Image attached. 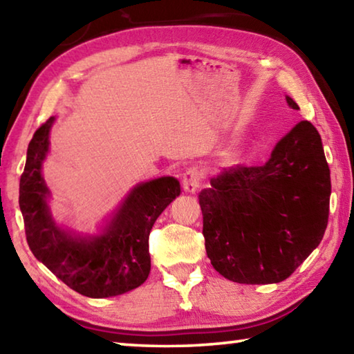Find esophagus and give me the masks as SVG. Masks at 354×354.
Masks as SVG:
<instances>
[{
	"label": "esophagus",
	"instance_id": "esophagus-1",
	"mask_svg": "<svg viewBox=\"0 0 354 354\" xmlns=\"http://www.w3.org/2000/svg\"><path fill=\"white\" fill-rule=\"evenodd\" d=\"M201 170L196 169V167H192V169L185 170L184 176H183V187L185 192H189V194H195L196 190H198L200 184H201Z\"/></svg>",
	"mask_w": 354,
	"mask_h": 354
}]
</instances>
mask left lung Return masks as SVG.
Segmentation results:
<instances>
[{
    "label": "left lung",
    "instance_id": "1",
    "mask_svg": "<svg viewBox=\"0 0 354 354\" xmlns=\"http://www.w3.org/2000/svg\"><path fill=\"white\" fill-rule=\"evenodd\" d=\"M292 109H299L286 97ZM331 178L319 131L297 123L261 167H231L198 195L207 257L241 284L281 283L319 247Z\"/></svg>",
    "mask_w": 354,
    "mask_h": 354
}]
</instances>
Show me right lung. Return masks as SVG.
<instances>
[{
	"label": "right lung",
	"instance_id": "obj_1",
	"mask_svg": "<svg viewBox=\"0 0 354 354\" xmlns=\"http://www.w3.org/2000/svg\"><path fill=\"white\" fill-rule=\"evenodd\" d=\"M50 117L29 142L25 171L20 178V211L32 254L56 277L88 298L127 293L145 283L151 270L149 231L164 209L181 194L173 176L137 184L98 236L64 230L51 217L50 189L41 164L50 151Z\"/></svg>",
	"mask_w": 354,
	"mask_h": 354
}]
</instances>
